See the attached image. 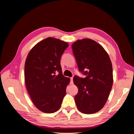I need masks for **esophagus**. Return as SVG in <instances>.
I'll return each instance as SVG.
<instances>
[{
	"mask_svg": "<svg viewBox=\"0 0 134 134\" xmlns=\"http://www.w3.org/2000/svg\"><path fill=\"white\" fill-rule=\"evenodd\" d=\"M70 82H71V84H73V78H72V77L70 78Z\"/></svg>",
	"mask_w": 134,
	"mask_h": 134,
	"instance_id": "34e87169",
	"label": "esophagus"
}]
</instances>
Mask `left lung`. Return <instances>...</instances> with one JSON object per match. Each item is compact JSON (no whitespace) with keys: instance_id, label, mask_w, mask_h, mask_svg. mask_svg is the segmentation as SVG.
<instances>
[{"instance_id":"obj_1","label":"left lung","mask_w":134,"mask_h":134,"mask_svg":"<svg viewBox=\"0 0 134 134\" xmlns=\"http://www.w3.org/2000/svg\"><path fill=\"white\" fill-rule=\"evenodd\" d=\"M71 47L79 70L86 75L84 78H73L78 88L75 96L76 107L85 114H93L104 107L111 90V61L104 48L93 40H77Z\"/></svg>"}]
</instances>
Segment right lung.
<instances>
[{
	"instance_id": "obj_1",
	"label": "right lung",
	"mask_w": 134,
	"mask_h": 134,
	"mask_svg": "<svg viewBox=\"0 0 134 134\" xmlns=\"http://www.w3.org/2000/svg\"><path fill=\"white\" fill-rule=\"evenodd\" d=\"M68 46L67 42L59 39L48 37L32 47L27 56L25 65L27 90L36 107L43 112L58 111L66 94L70 78L62 74L60 59Z\"/></svg>"
}]
</instances>
